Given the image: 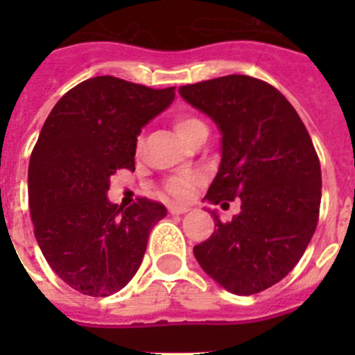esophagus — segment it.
Masks as SVG:
<instances>
[{"label": "esophagus", "instance_id": "obj_1", "mask_svg": "<svg viewBox=\"0 0 355 355\" xmlns=\"http://www.w3.org/2000/svg\"><path fill=\"white\" fill-rule=\"evenodd\" d=\"M168 211L172 213V215H184V213L188 211L187 206H180V205H172L171 208H168Z\"/></svg>", "mask_w": 355, "mask_h": 355}]
</instances>
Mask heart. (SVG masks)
<instances>
[{
	"mask_svg": "<svg viewBox=\"0 0 355 355\" xmlns=\"http://www.w3.org/2000/svg\"><path fill=\"white\" fill-rule=\"evenodd\" d=\"M174 128L175 131H178V135L181 137V140H183V142H188L197 131L206 130V124L200 121V119L192 117V115H180V117L174 121ZM196 183V175H180V178H174V180L168 181L167 190L171 196L178 197V199H184Z\"/></svg>",
	"mask_w": 355,
	"mask_h": 355,
	"instance_id": "1",
	"label": "heart"
}]
</instances>
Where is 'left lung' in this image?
Here are the masks:
<instances>
[{
  "label": "left lung",
  "instance_id": "obj_1",
  "mask_svg": "<svg viewBox=\"0 0 355 355\" xmlns=\"http://www.w3.org/2000/svg\"><path fill=\"white\" fill-rule=\"evenodd\" d=\"M188 105L222 135V158L205 200H241L193 247L200 268L234 295H254L286 277L316 229L322 171L311 137L286 97L256 78L229 74L180 87Z\"/></svg>",
  "mask_w": 355,
  "mask_h": 355
}]
</instances>
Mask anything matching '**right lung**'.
I'll use <instances>...</instances> for the list:
<instances>
[{
    "label": "right lung",
    "mask_w": 355,
    "mask_h": 355,
    "mask_svg": "<svg viewBox=\"0 0 355 355\" xmlns=\"http://www.w3.org/2000/svg\"><path fill=\"white\" fill-rule=\"evenodd\" d=\"M174 89L90 78L44 122L28 167L31 220L46 261L80 293L108 297L126 286L150 229L167 215L155 200L122 208L106 193L115 172L135 171L137 137L172 105Z\"/></svg>",
    "instance_id": "obj_1"
}]
</instances>
